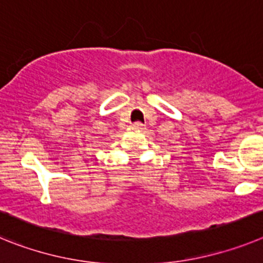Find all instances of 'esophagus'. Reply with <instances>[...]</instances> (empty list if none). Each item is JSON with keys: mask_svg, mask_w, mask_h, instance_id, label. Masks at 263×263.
Instances as JSON below:
<instances>
[{"mask_svg": "<svg viewBox=\"0 0 263 263\" xmlns=\"http://www.w3.org/2000/svg\"><path fill=\"white\" fill-rule=\"evenodd\" d=\"M132 127H134L135 129H139V131H141V129H144V124L140 122H135L134 124H132Z\"/></svg>", "mask_w": 263, "mask_h": 263, "instance_id": "esophagus-1", "label": "esophagus"}]
</instances>
